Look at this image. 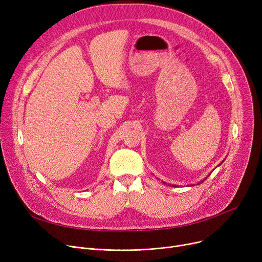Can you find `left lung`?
I'll return each instance as SVG.
<instances>
[{
	"label": "left lung",
	"instance_id": "left-lung-1",
	"mask_svg": "<svg viewBox=\"0 0 262 262\" xmlns=\"http://www.w3.org/2000/svg\"><path fill=\"white\" fill-rule=\"evenodd\" d=\"M206 178H207V177H206ZM206 178H205V180H206ZM201 183H203V182H201ZM164 184H166V183H164ZM198 185H200V184H198ZM170 186H171V185H170ZM172 186H173V187H175L174 185H172Z\"/></svg>",
	"mask_w": 262,
	"mask_h": 262
}]
</instances>
